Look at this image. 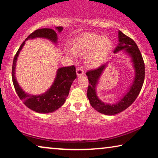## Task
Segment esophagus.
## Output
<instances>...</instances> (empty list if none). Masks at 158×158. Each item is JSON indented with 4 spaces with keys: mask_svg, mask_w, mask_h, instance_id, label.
Listing matches in <instances>:
<instances>
[{
    "mask_svg": "<svg viewBox=\"0 0 158 158\" xmlns=\"http://www.w3.org/2000/svg\"><path fill=\"white\" fill-rule=\"evenodd\" d=\"M84 69H82V67H79L77 68V76L79 77V76H82V75L84 74Z\"/></svg>",
    "mask_w": 158,
    "mask_h": 158,
    "instance_id": "obj_1",
    "label": "esophagus"
}]
</instances>
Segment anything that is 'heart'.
I'll use <instances>...</instances> for the list:
<instances>
[{
  "label": "heart",
  "instance_id": "1",
  "mask_svg": "<svg viewBox=\"0 0 158 158\" xmlns=\"http://www.w3.org/2000/svg\"><path fill=\"white\" fill-rule=\"evenodd\" d=\"M112 43L107 37L92 34H84L74 41L72 50L77 56H89L87 63L97 67L110 51Z\"/></svg>",
  "mask_w": 158,
  "mask_h": 158
}]
</instances>
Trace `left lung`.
Listing matches in <instances>:
<instances>
[{"instance_id": "left-lung-1", "label": "left lung", "mask_w": 158, "mask_h": 158, "mask_svg": "<svg viewBox=\"0 0 158 158\" xmlns=\"http://www.w3.org/2000/svg\"><path fill=\"white\" fill-rule=\"evenodd\" d=\"M119 44L114 49V52L116 53L121 50L125 49L127 53L131 57L135 69V79L130 87L129 91L120 101L114 104H107L102 102L97 96L96 87L101 74L106 68L107 63L103 64L96 69L89 70L86 72V76L89 79V86L87 90V97L91 106L102 114L107 115H113L124 111L127 107L133 103L140 91L144 82L145 78V64L142 55L139 48L133 39L129 38L121 31H119Z\"/></svg>"}]
</instances>
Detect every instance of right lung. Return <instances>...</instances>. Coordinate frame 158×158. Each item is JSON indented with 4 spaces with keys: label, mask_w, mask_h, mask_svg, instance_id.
I'll use <instances>...</instances> for the list:
<instances>
[{
    "label": "right lung",
    "mask_w": 158,
    "mask_h": 158,
    "mask_svg": "<svg viewBox=\"0 0 158 158\" xmlns=\"http://www.w3.org/2000/svg\"><path fill=\"white\" fill-rule=\"evenodd\" d=\"M56 29L59 32H60L63 28L62 27H57ZM37 37L48 39L54 43H56L57 39L56 32L52 29H36L29 34V36L22 44L14 57L12 68V79L16 93L25 106L39 113H51L60 107L65 102L72 82L77 78L76 67L74 65H72L61 67L57 69L56 78L51 88L44 94L39 96L26 94L17 84L15 76L16 61L19 52L24 46L25 41L28 39H35Z\"/></svg>",
    "instance_id": "right-lung-1"
}]
</instances>
